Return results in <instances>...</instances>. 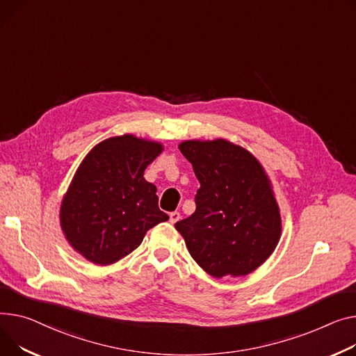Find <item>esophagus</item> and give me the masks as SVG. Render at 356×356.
<instances>
[{"label":"esophagus","instance_id":"esophagus-1","mask_svg":"<svg viewBox=\"0 0 356 356\" xmlns=\"http://www.w3.org/2000/svg\"><path fill=\"white\" fill-rule=\"evenodd\" d=\"M180 220V213L179 211H172L170 215H169V222L172 223V225H175L176 222H179Z\"/></svg>","mask_w":356,"mask_h":356}]
</instances>
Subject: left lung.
Returning a JSON list of instances; mask_svg holds the SVG:
<instances>
[{
  "instance_id": "left-lung-1",
  "label": "left lung",
  "mask_w": 356,
  "mask_h": 356,
  "mask_svg": "<svg viewBox=\"0 0 356 356\" xmlns=\"http://www.w3.org/2000/svg\"><path fill=\"white\" fill-rule=\"evenodd\" d=\"M200 183L196 210L175 225L188 253L213 277L245 276L273 253L280 213L262 165L227 140L179 146Z\"/></svg>"
}]
</instances>
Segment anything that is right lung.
<instances>
[{"label": "right lung", "instance_id": "add662e5", "mask_svg": "<svg viewBox=\"0 0 356 356\" xmlns=\"http://www.w3.org/2000/svg\"><path fill=\"white\" fill-rule=\"evenodd\" d=\"M161 150L156 141L124 134L102 141L80 164L60 222L68 243L90 262H117L140 246L149 229L169 220L159 209L156 186L143 177Z\"/></svg>", "mask_w": 356, "mask_h": 356}]
</instances>
